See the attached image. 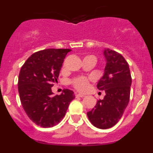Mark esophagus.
<instances>
[{
    "label": "esophagus",
    "mask_w": 153,
    "mask_h": 153,
    "mask_svg": "<svg viewBox=\"0 0 153 153\" xmlns=\"http://www.w3.org/2000/svg\"><path fill=\"white\" fill-rule=\"evenodd\" d=\"M76 97H83L84 95L83 94H81V93H76Z\"/></svg>",
    "instance_id": "esophagus-1"
}]
</instances>
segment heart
Segmentation results:
<instances>
[{
  "mask_svg": "<svg viewBox=\"0 0 153 153\" xmlns=\"http://www.w3.org/2000/svg\"><path fill=\"white\" fill-rule=\"evenodd\" d=\"M70 83L76 90H79V91H83L88 87L89 79L84 77V76H79V77H76L73 79Z\"/></svg>",
  "mask_w": 153,
  "mask_h": 153,
  "instance_id": "1",
  "label": "heart"
}]
</instances>
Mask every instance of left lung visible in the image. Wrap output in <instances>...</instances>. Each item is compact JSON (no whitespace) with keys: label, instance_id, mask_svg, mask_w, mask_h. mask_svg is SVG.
<instances>
[{"label":"left lung","instance_id":"obj_1","mask_svg":"<svg viewBox=\"0 0 153 153\" xmlns=\"http://www.w3.org/2000/svg\"><path fill=\"white\" fill-rule=\"evenodd\" d=\"M103 55L106 67L97 86L104 90L106 96L87 113L90 123L102 129L111 128L121 119L129 103L132 83L129 64L125 58L109 48L104 50Z\"/></svg>","mask_w":153,"mask_h":153}]
</instances>
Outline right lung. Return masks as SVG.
I'll return each instance as SVG.
<instances>
[{
  "instance_id": "obj_1",
  "label": "right lung",
  "mask_w": 153,
  "mask_h": 153,
  "mask_svg": "<svg viewBox=\"0 0 153 153\" xmlns=\"http://www.w3.org/2000/svg\"><path fill=\"white\" fill-rule=\"evenodd\" d=\"M70 49H46L31 55L21 69L18 92L24 111L37 126L52 127L62 120L70 102L72 90L65 89L53 96L51 87L57 82L60 69Z\"/></svg>"
}]
</instances>
